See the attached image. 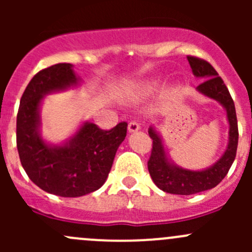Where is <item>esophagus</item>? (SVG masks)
Masks as SVG:
<instances>
[{"label": "esophagus", "mask_w": 252, "mask_h": 252, "mask_svg": "<svg viewBox=\"0 0 252 252\" xmlns=\"http://www.w3.org/2000/svg\"><path fill=\"white\" fill-rule=\"evenodd\" d=\"M140 130V124L136 121H131L130 123L128 124V131L129 133H136V131Z\"/></svg>", "instance_id": "esophagus-1"}]
</instances>
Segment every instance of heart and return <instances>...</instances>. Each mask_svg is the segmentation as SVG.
<instances>
[{
    "mask_svg": "<svg viewBox=\"0 0 252 252\" xmlns=\"http://www.w3.org/2000/svg\"><path fill=\"white\" fill-rule=\"evenodd\" d=\"M157 85H158V81L157 80L144 81V83H141L140 85L138 86L136 90H138V93L141 94V95H147V94L152 93V91L157 88Z\"/></svg>",
    "mask_w": 252,
    "mask_h": 252,
    "instance_id": "1",
    "label": "heart"
}]
</instances>
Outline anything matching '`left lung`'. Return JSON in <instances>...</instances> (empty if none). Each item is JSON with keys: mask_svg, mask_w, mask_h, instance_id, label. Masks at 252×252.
Segmentation results:
<instances>
[{"mask_svg": "<svg viewBox=\"0 0 252 252\" xmlns=\"http://www.w3.org/2000/svg\"><path fill=\"white\" fill-rule=\"evenodd\" d=\"M188 62L191 67L192 74L205 80L197 86L196 91L211 100L217 101L224 108L229 130H228L227 147L222 156L211 166L194 171V169L183 168L172 161L161 134L154 124L150 126L149 135L154 141L151 157L147 162L150 175L159 189L175 195L197 194L212 189L220 184L234 162L239 139L235 106L222 78L218 77V73L216 72L215 68L204 60L189 56Z\"/></svg>", "mask_w": 252, "mask_h": 252, "instance_id": "1", "label": "left lung"}]
</instances>
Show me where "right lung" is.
I'll list each match as a JSON object with an SVG mask.
<instances>
[{
    "label": "right lung",
    "instance_id": "right-lung-1",
    "mask_svg": "<svg viewBox=\"0 0 252 252\" xmlns=\"http://www.w3.org/2000/svg\"><path fill=\"white\" fill-rule=\"evenodd\" d=\"M81 84L70 63L51 65L28 84L17 116V147L23 168L40 189L62 197L84 196L100 189L126 136V122L111 130H102L89 121L81 122L69 138L58 144L42 136L45 96Z\"/></svg>",
    "mask_w": 252,
    "mask_h": 252
}]
</instances>
